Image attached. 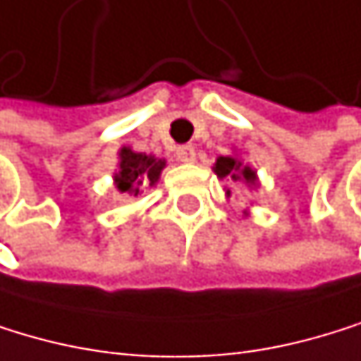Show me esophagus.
<instances>
[{"label": "esophagus", "mask_w": 361, "mask_h": 361, "mask_svg": "<svg viewBox=\"0 0 361 361\" xmlns=\"http://www.w3.org/2000/svg\"><path fill=\"white\" fill-rule=\"evenodd\" d=\"M176 159L180 163H194L196 161V148L194 145H180V148L176 150Z\"/></svg>", "instance_id": "1"}]
</instances>
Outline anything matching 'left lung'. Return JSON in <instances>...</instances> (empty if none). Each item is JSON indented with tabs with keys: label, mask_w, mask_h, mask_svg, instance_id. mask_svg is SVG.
I'll return each mask as SVG.
<instances>
[{
	"label": "left lung",
	"mask_w": 361,
	"mask_h": 361,
	"mask_svg": "<svg viewBox=\"0 0 361 361\" xmlns=\"http://www.w3.org/2000/svg\"><path fill=\"white\" fill-rule=\"evenodd\" d=\"M213 172L220 180H233V183H244L250 191L259 189V178H257V172L252 170L250 165H246L242 161L240 154H226V157H218L216 163H213ZM224 196L226 200L233 198V191L228 187H224ZM244 218L250 216V209L246 207L244 211Z\"/></svg>",
	"instance_id": "1"
}]
</instances>
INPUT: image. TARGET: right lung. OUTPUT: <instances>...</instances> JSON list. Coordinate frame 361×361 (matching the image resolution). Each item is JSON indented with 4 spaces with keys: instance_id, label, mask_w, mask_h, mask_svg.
<instances>
[{
    "instance_id": "right-lung-1",
    "label": "right lung",
    "mask_w": 361,
    "mask_h": 361,
    "mask_svg": "<svg viewBox=\"0 0 361 361\" xmlns=\"http://www.w3.org/2000/svg\"><path fill=\"white\" fill-rule=\"evenodd\" d=\"M165 165V159L135 152L130 145H123L117 152V170L113 174V185L119 194L137 196L145 187H154L159 183Z\"/></svg>"
}]
</instances>
